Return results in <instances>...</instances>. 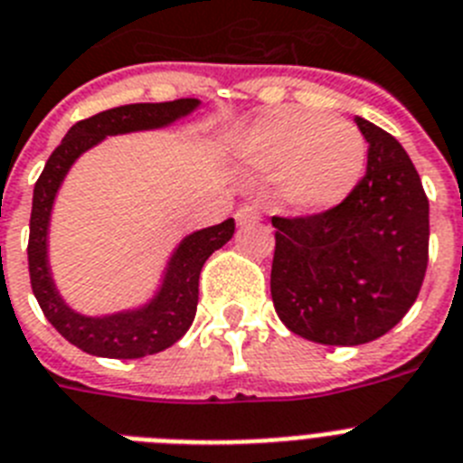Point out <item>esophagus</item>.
<instances>
[{
  "mask_svg": "<svg viewBox=\"0 0 463 463\" xmlns=\"http://www.w3.org/2000/svg\"><path fill=\"white\" fill-rule=\"evenodd\" d=\"M259 219H261V213H259V209L250 207V204H247V207H240L238 213H235V221H238L240 228H247V225L256 223V221H259Z\"/></svg>",
  "mask_w": 463,
  "mask_h": 463,
  "instance_id": "obj_1",
  "label": "esophagus"
}]
</instances>
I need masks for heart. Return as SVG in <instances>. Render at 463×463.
Segmentation results:
<instances>
[{
    "label": "heart",
    "mask_w": 463,
    "mask_h": 463,
    "mask_svg": "<svg viewBox=\"0 0 463 463\" xmlns=\"http://www.w3.org/2000/svg\"><path fill=\"white\" fill-rule=\"evenodd\" d=\"M240 169L275 176L287 209L316 216L344 204L367 169L364 136L345 119L301 110L268 112L228 141Z\"/></svg>",
    "instance_id": "obj_1"
}]
</instances>
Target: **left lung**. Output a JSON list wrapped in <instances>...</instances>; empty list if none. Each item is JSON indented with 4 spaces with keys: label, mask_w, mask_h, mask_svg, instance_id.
Returning <instances> with one entry per match:
<instances>
[{
    "label": "left lung",
    "mask_w": 463,
    "mask_h": 463,
    "mask_svg": "<svg viewBox=\"0 0 463 463\" xmlns=\"http://www.w3.org/2000/svg\"><path fill=\"white\" fill-rule=\"evenodd\" d=\"M367 174L332 212L273 216L270 297L289 332L325 345L379 339L405 317L429 266V200L405 147L364 118Z\"/></svg>",
    "instance_id": "8db88e82"
}]
</instances>
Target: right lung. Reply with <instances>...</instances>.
<instances>
[{
	"label": "right lung",
	"instance_id": "right-lung-1",
	"mask_svg": "<svg viewBox=\"0 0 463 463\" xmlns=\"http://www.w3.org/2000/svg\"><path fill=\"white\" fill-rule=\"evenodd\" d=\"M200 106V99L134 103L81 119L75 127H70L34 184L30 242H27L30 285L46 320L52 322L63 339L89 355L134 360V357L155 355L176 344L195 320L202 266L213 251L221 250L232 238L235 223L228 219L219 225L185 235L174 247L157 289L147 301L106 316H87L72 308L61 297L49 268V223H52L58 190L77 159L106 141L108 136L166 129L190 118Z\"/></svg>",
	"mask_w": 463,
	"mask_h": 463
}]
</instances>
